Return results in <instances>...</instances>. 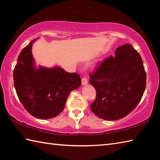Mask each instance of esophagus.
Listing matches in <instances>:
<instances>
[{"label": "esophagus", "mask_w": 160, "mask_h": 160, "mask_svg": "<svg viewBox=\"0 0 160 160\" xmlns=\"http://www.w3.org/2000/svg\"><path fill=\"white\" fill-rule=\"evenodd\" d=\"M88 83V81H87V79L86 78H83L82 79V85H86V84H87Z\"/></svg>", "instance_id": "obj_1"}]
</instances>
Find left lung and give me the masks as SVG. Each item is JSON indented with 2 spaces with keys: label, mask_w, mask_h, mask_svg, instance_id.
<instances>
[{
  "label": "left lung",
  "mask_w": 160,
  "mask_h": 160,
  "mask_svg": "<svg viewBox=\"0 0 160 160\" xmlns=\"http://www.w3.org/2000/svg\"><path fill=\"white\" fill-rule=\"evenodd\" d=\"M89 77L96 91L91 109L105 120L130 113L141 100L147 82L142 58L129 44L118 47L115 56L104 60Z\"/></svg>",
  "instance_id": "8db88e82"
}]
</instances>
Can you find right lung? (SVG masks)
<instances>
[{
	"label": "right lung",
	"mask_w": 160,
	"mask_h": 160,
	"mask_svg": "<svg viewBox=\"0 0 160 160\" xmlns=\"http://www.w3.org/2000/svg\"><path fill=\"white\" fill-rule=\"evenodd\" d=\"M32 40L19 54L13 70L17 96L25 109L33 117L47 120L64 109L71 91L81 85L80 75L68 73L62 68L35 66Z\"/></svg>",
	"instance_id": "right-lung-1"
}]
</instances>
